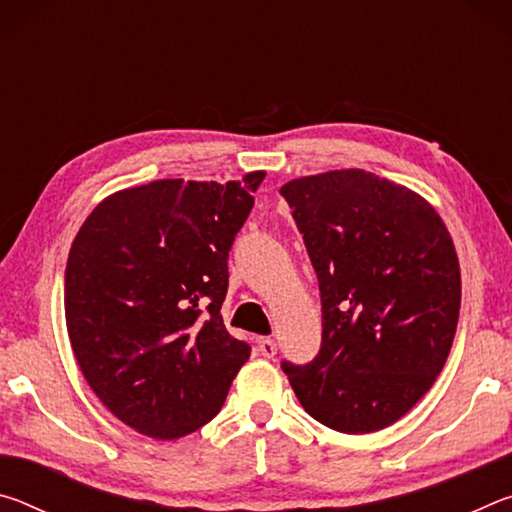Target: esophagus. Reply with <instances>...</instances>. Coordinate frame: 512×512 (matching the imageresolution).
Returning <instances> with one entry per match:
<instances>
[{
    "label": "esophagus",
    "mask_w": 512,
    "mask_h": 512,
    "mask_svg": "<svg viewBox=\"0 0 512 512\" xmlns=\"http://www.w3.org/2000/svg\"><path fill=\"white\" fill-rule=\"evenodd\" d=\"M257 348H259V352L264 354L266 359H271V357H275V354H277V343L273 339H259L257 341Z\"/></svg>",
    "instance_id": "esophagus-1"
}]
</instances>
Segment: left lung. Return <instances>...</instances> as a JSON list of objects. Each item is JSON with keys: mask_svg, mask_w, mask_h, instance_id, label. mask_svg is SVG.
Returning a JSON list of instances; mask_svg holds the SVG:
<instances>
[{"mask_svg": "<svg viewBox=\"0 0 512 512\" xmlns=\"http://www.w3.org/2000/svg\"><path fill=\"white\" fill-rule=\"evenodd\" d=\"M280 194L305 239L323 302V343L284 361L311 418L341 433L391 427L452 350L461 266L447 225L413 189L363 169L289 180Z\"/></svg>", "mask_w": 512, "mask_h": 512, "instance_id": "1", "label": "left lung"}]
</instances>
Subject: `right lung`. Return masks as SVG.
Listing matches in <instances>:
<instances>
[{
	"mask_svg": "<svg viewBox=\"0 0 512 512\" xmlns=\"http://www.w3.org/2000/svg\"><path fill=\"white\" fill-rule=\"evenodd\" d=\"M266 173L171 178L94 207L65 268V323L94 395L137 433L176 440L221 411L248 343L223 325L228 253Z\"/></svg>",
	"mask_w": 512,
	"mask_h": 512,
	"instance_id": "add662e5",
	"label": "right lung"
}]
</instances>
